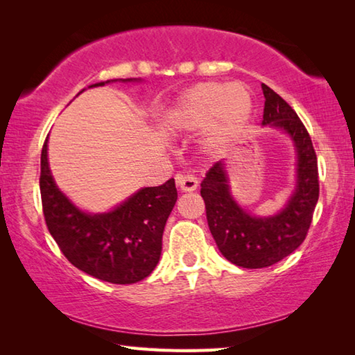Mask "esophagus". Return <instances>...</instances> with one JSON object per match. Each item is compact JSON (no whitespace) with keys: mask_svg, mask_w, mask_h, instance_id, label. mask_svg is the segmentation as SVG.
Masks as SVG:
<instances>
[{"mask_svg":"<svg viewBox=\"0 0 355 355\" xmlns=\"http://www.w3.org/2000/svg\"><path fill=\"white\" fill-rule=\"evenodd\" d=\"M175 183L182 191L191 192L197 189V186H199V180L196 178V175H192V173L183 172V173H177Z\"/></svg>","mask_w":355,"mask_h":355,"instance_id":"obj_1","label":"esophagus"}]
</instances>
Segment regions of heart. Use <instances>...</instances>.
I'll list each match as a JSON object with an SVG mask.
<instances>
[{
  "mask_svg": "<svg viewBox=\"0 0 355 355\" xmlns=\"http://www.w3.org/2000/svg\"><path fill=\"white\" fill-rule=\"evenodd\" d=\"M252 116V97L241 83H202L189 89L169 114L175 128L196 130L207 125V142L224 147L243 133Z\"/></svg>",
  "mask_w": 355,
  "mask_h": 355,
  "instance_id": "heart-1",
  "label": "heart"
}]
</instances>
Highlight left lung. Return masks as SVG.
<instances>
[{
  "instance_id": "obj_1",
  "label": "left lung",
  "mask_w": 355,
  "mask_h": 355,
  "mask_svg": "<svg viewBox=\"0 0 355 355\" xmlns=\"http://www.w3.org/2000/svg\"><path fill=\"white\" fill-rule=\"evenodd\" d=\"M263 125L271 123L291 136L297 150V186L285 209L271 218L245 213L228 191L222 163H216L202 182L207 220L216 244L228 261L241 268L258 269L284 260L307 236L320 197L318 158L311 137L296 111L266 84Z\"/></svg>"
}]
</instances>
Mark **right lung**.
Segmentation results:
<instances>
[{
  "instance_id": "1",
  "label": "right lung",
  "mask_w": 355,
  "mask_h": 355,
  "mask_svg": "<svg viewBox=\"0 0 355 355\" xmlns=\"http://www.w3.org/2000/svg\"><path fill=\"white\" fill-rule=\"evenodd\" d=\"M46 142L40 155L42 208L48 232L64 257L83 272L110 284L146 279L159 261L166 220L177 202L173 178L137 191L111 213L86 214L56 188L48 167Z\"/></svg>"
}]
</instances>
